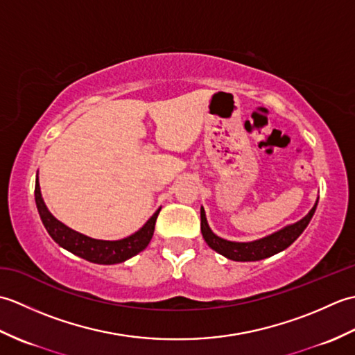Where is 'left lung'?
<instances>
[{"instance_id":"obj_1","label":"left lung","mask_w":355,"mask_h":355,"mask_svg":"<svg viewBox=\"0 0 355 355\" xmlns=\"http://www.w3.org/2000/svg\"><path fill=\"white\" fill-rule=\"evenodd\" d=\"M315 207H318V201H315V205L308 212V215H305L300 221L286 225V227L271 233V235L266 238L250 241V243H235V241H227L215 235L207 224L205 209L201 207V233L207 245L212 250L225 256L227 259L239 262L261 261L290 247L300 236V233L306 229V225L310 224Z\"/></svg>"}]
</instances>
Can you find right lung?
I'll list each match as a JSON object with an SVG mask.
<instances>
[{
    "label": "right lung",
    "mask_w": 355,
    "mask_h": 355,
    "mask_svg": "<svg viewBox=\"0 0 355 355\" xmlns=\"http://www.w3.org/2000/svg\"><path fill=\"white\" fill-rule=\"evenodd\" d=\"M35 201L44 227L47 229L49 235L53 238L55 243L65 248V250L71 252L73 254L79 256V258H84L94 263H103V266L125 262L126 259L132 258V256L140 253L141 250H145L150 238L154 235L155 221L158 212H160V209H158L146 221V224L135 233H132L131 236H126L119 241H103L82 235V233L67 227L65 224L58 221L56 218L50 214V210L45 206V202L42 200L37 175L35 184Z\"/></svg>",
    "instance_id": "add662e5"
}]
</instances>
